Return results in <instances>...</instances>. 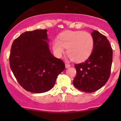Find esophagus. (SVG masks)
Listing matches in <instances>:
<instances>
[{"instance_id":"obj_1","label":"esophagus","mask_w":121,"mask_h":121,"mask_svg":"<svg viewBox=\"0 0 121 121\" xmlns=\"http://www.w3.org/2000/svg\"><path fill=\"white\" fill-rule=\"evenodd\" d=\"M65 68H69V67L71 66L70 65V64H67V63H65Z\"/></svg>"}]
</instances>
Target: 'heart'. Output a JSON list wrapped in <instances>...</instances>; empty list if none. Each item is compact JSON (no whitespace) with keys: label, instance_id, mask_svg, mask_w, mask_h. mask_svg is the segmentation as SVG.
Returning <instances> with one entry per match:
<instances>
[{"label":"heart","instance_id":"obj_1","mask_svg":"<svg viewBox=\"0 0 121 121\" xmlns=\"http://www.w3.org/2000/svg\"><path fill=\"white\" fill-rule=\"evenodd\" d=\"M94 46V38L88 32L82 31H69L63 34L59 40L55 39L53 49L55 54L61 57L67 48L68 57L76 62H81L87 59L92 53Z\"/></svg>","mask_w":121,"mask_h":121}]
</instances>
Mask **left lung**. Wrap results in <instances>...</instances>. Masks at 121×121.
Instances as JSON below:
<instances>
[{"label":"left lung","instance_id":"obj_1","mask_svg":"<svg viewBox=\"0 0 121 121\" xmlns=\"http://www.w3.org/2000/svg\"><path fill=\"white\" fill-rule=\"evenodd\" d=\"M94 46L85 61L75 64L76 75L73 80L75 88L85 92H93L108 81L112 62V49L106 36L97 30L91 33Z\"/></svg>","mask_w":121,"mask_h":121}]
</instances>
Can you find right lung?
Masks as SVG:
<instances>
[{
  "label": "right lung",
  "instance_id": "obj_1",
  "mask_svg": "<svg viewBox=\"0 0 121 121\" xmlns=\"http://www.w3.org/2000/svg\"><path fill=\"white\" fill-rule=\"evenodd\" d=\"M47 30L26 31L13 42L10 67L24 90L33 93L50 90L59 74L65 69L61 60L50 53Z\"/></svg>",
  "mask_w": 121,
  "mask_h": 121
}]
</instances>
